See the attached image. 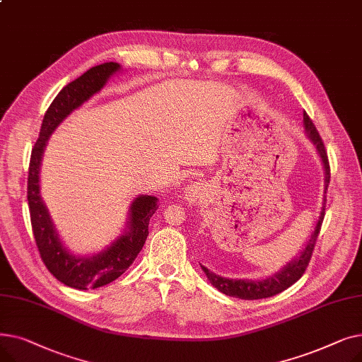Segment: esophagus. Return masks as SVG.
Returning <instances> with one entry per match:
<instances>
[{
  "label": "esophagus",
  "mask_w": 362,
  "mask_h": 362,
  "mask_svg": "<svg viewBox=\"0 0 362 362\" xmlns=\"http://www.w3.org/2000/svg\"><path fill=\"white\" fill-rule=\"evenodd\" d=\"M204 197V186L201 183H191L185 187L183 198L187 202H197Z\"/></svg>",
  "instance_id": "obj_1"
}]
</instances>
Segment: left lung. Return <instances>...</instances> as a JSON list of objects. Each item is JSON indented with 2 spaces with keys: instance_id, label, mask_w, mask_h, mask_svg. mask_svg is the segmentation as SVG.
I'll return each mask as SVG.
<instances>
[{
  "instance_id": "1",
  "label": "left lung",
  "mask_w": 362,
  "mask_h": 362,
  "mask_svg": "<svg viewBox=\"0 0 362 362\" xmlns=\"http://www.w3.org/2000/svg\"><path fill=\"white\" fill-rule=\"evenodd\" d=\"M303 129H305V135L311 141V144L314 145L317 154L320 156L322 168H325V197H322L320 216L315 221L314 230L311 232L310 239L305 243H303L302 251L292 261H289L283 269H280L273 276H269V277L261 279V280L221 277V276L210 272L206 267H204V265L199 264L202 272L206 276V279L210 280V283L217 291H220L224 295L235 296V298L245 299V300L270 298V296H274V295H277L283 291H286L288 288H291L293 283H296L302 277L303 272H305V269L308 267V262H310V258L313 255V250H314V245H315V240H317V236H318V232H320V227H321L322 218H325L326 191H327V186H329V182H330V165H329L325 144H322L313 120L308 117V114L305 111H303Z\"/></svg>"
}]
</instances>
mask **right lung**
Masks as SVG:
<instances>
[{
	"mask_svg": "<svg viewBox=\"0 0 362 362\" xmlns=\"http://www.w3.org/2000/svg\"><path fill=\"white\" fill-rule=\"evenodd\" d=\"M122 71L119 63H104L85 71L81 78L66 85L47 110L40 138L30 156L28 177V204L32 230L37 251L48 272L63 284L73 289H97L120 277L135 261L148 236L149 218L157 211V198L138 195L132 201L124 232L104 250L92 255H76L62 240L41 197L40 173L42 156L52 132L83 103L98 93L112 78Z\"/></svg>",
	"mask_w": 362,
	"mask_h": 362,
	"instance_id": "right-lung-1",
	"label": "right lung"
}]
</instances>
